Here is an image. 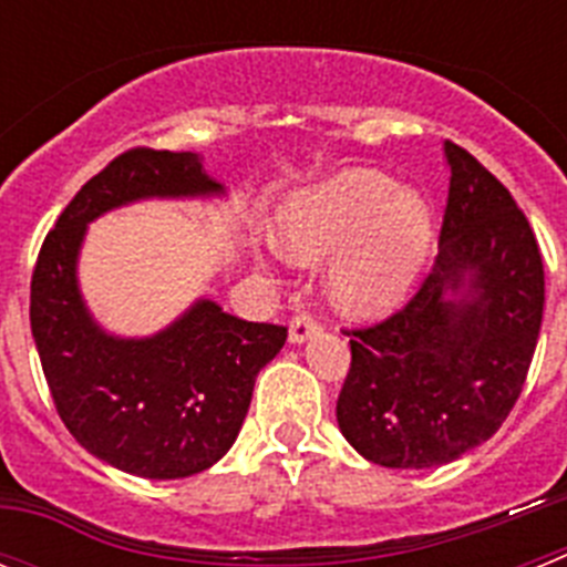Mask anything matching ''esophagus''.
<instances>
[{
	"label": "esophagus",
	"mask_w": 567,
	"mask_h": 567,
	"mask_svg": "<svg viewBox=\"0 0 567 567\" xmlns=\"http://www.w3.org/2000/svg\"><path fill=\"white\" fill-rule=\"evenodd\" d=\"M312 332H318V315L309 312V309H303V312L289 320V340L292 343H303V340L312 338Z\"/></svg>",
	"instance_id": "esophagus-1"
}]
</instances>
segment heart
<instances>
[{
  "mask_svg": "<svg viewBox=\"0 0 567 567\" xmlns=\"http://www.w3.org/2000/svg\"><path fill=\"white\" fill-rule=\"evenodd\" d=\"M280 238L292 258L327 260L334 300L349 315L374 318L394 309L417 278L432 244V218L414 193H398L374 169H346L289 195Z\"/></svg>",
  "mask_w": 567,
  "mask_h": 567,
  "instance_id": "obj_1",
  "label": "heart"
}]
</instances>
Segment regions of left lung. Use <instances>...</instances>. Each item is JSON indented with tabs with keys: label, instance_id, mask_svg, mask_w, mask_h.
I'll return each instance as SVG.
<instances>
[{
	"label": "left lung",
	"instance_id": "1",
	"mask_svg": "<svg viewBox=\"0 0 567 567\" xmlns=\"http://www.w3.org/2000/svg\"><path fill=\"white\" fill-rule=\"evenodd\" d=\"M434 269L398 312L343 329L352 363L338 398L349 443L385 468L452 463L497 432L537 349L545 272L537 235L505 184L460 144ZM465 282L460 301L447 295Z\"/></svg>",
	"mask_w": 567,
	"mask_h": 567
}]
</instances>
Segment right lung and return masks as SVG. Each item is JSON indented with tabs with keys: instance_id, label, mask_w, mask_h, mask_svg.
Listing matches in <instances>:
<instances>
[{
	"instance_id": "obj_1",
	"label": "right lung",
	"mask_w": 567,
	"mask_h": 567,
	"mask_svg": "<svg viewBox=\"0 0 567 567\" xmlns=\"http://www.w3.org/2000/svg\"><path fill=\"white\" fill-rule=\"evenodd\" d=\"M218 189L195 153L115 155L44 235L30 278V329L59 417L90 454L138 477H189L227 454L255 378L280 352L287 327L202 300L155 338H110L79 295V244L87 221L135 198Z\"/></svg>"
}]
</instances>
